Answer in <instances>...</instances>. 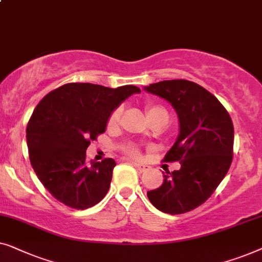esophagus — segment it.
<instances>
[{"label":"esophagus","mask_w":262,"mask_h":262,"mask_svg":"<svg viewBox=\"0 0 262 262\" xmlns=\"http://www.w3.org/2000/svg\"><path fill=\"white\" fill-rule=\"evenodd\" d=\"M133 165H134V166L139 169L140 172H145V171H147V169L149 168V166L148 165H146V164H140V163H133Z\"/></svg>","instance_id":"obj_1"}]
</instances>
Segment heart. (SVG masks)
I'll return each mask as SVG.
<instances>
[{"mask_svg":"<svg viewBox=\"0 0 262 262\" xmlns=\"http://www.w3.org/2000/svg\"><path fill=\"white\" fill-rule=\"evenodd\" d=\"M146 113L152 123L158 122V121H167L168 122V113L161 104H158V103H153V102L148 103V104L146 105ZM121 114H122V108H121V106L113 110L112 114H110L108 117V122H106L108 128H114L117 126V123H119L120 121ZM122 150L124 153L129 154V156L135 157V158H139L141 156L140 149L135 145H133V143H127V145H124L122 147Z\"/></svg>","mask_w":262,"mask_h":262,"instance_id":"1","label":"heart"}]
</instances>
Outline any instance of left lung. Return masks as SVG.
Masks as SVG:
<instances>
[{"label":"left lung","mask_w":262,"mask_h":262,"mask_svg":"<svg viewBox=\"0 0 262 262\" xmlns=\"http://www.w3.org/2000/svg\"><path fill=\"white\" fill-rule=\"evenodd\" d=\"M145 90L166 99L178 115L179 135L165 161L182 165L178 171L163 172V185L147 197L163 212L191 211L211 196L230 167L233 121L215 96L190 80H163Z\"/></svg>","instance_id":"obj_1"}]
</instances>
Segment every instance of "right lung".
<instances>
[{"label":"right lung","instance_id":"right-lung-1","mask_svg":"<svg viewBox=\"0 0 262 262\" xmlns=\"http://www.w3.org/2000/svg\"><path fill=\"white\" fill-rule=\"evenodd\" d=\"M140 90L91 83H69L47 94L27 126L29 160L45 189L60 203L84 210L108 192L115 160L86 163L90 141L105 132L108 117L124 99Z\"/></svg>","mask_w":262,"mask_h":262}]
</instances>
